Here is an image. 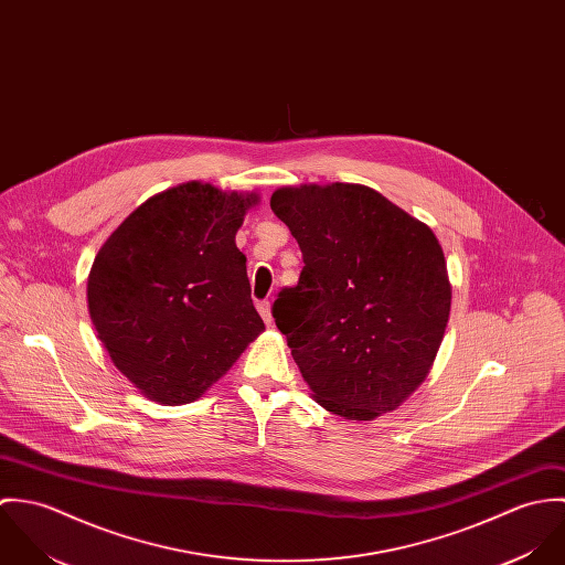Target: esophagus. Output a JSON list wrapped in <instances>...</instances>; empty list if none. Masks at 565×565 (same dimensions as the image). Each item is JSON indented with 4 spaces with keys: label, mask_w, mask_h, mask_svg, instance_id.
Wrapping results in <instances>:
<instances>
[{
    "label": "esophagus",
    "mask_w": 565,
    "mask_h": 565,
    "mask_svg": "<svg viewBox=\"0 0 565 565\" xmlns=\"http://www.w3.org/2000/svg\"><path fill=\"white\" fill-rule=\"evenodd\" d=\"M256 309H258L263 322L267 323V326H271L274 320H271V307H269V302H267V300H260V302L256 305Z\"/></svg>",
    "instance_id": "1"
}]
</instances>
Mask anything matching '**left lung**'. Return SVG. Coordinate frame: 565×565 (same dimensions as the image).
I'll return each instance as SVG.
<instances>
[{
  "label": "left lung",
  "mask_w": 565,
  "mask_h": 565,
  "mask_svg": "<svg viewBox=\"0 0 565 565\" xmlns=\"http://www.w3.org/2000/svg\"><path fill=\"white\" fill-rule=\"evenodd\" d=\"M269 204L305 258L271 316L316 401L356 422L398 408L426 379L450 316L435 233L363 184L282 186Z\"/></svg>",
  "instance_id": "left-lung-1"
}]
</instances>
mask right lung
Segmentation results:
<instances>
[{"instance_id": "1", "label": "right lung", "mask_w": 565, "mask_h": 565, "mask_svg": "<svg viewBox=\"0 0 565 565\" xmlns=\"http://www.w3.org/2000/svg\"><path fill=\"white\" fill-rule=\"evenodd\" d=\"M256 200L186 182L143 202L97 252L90 320L115 367L150 401L193 403L265 330L235 243Z\"/></svg>"}]
</instances>
